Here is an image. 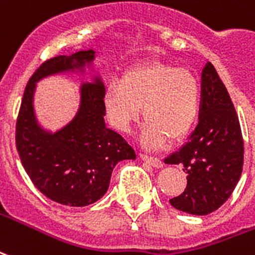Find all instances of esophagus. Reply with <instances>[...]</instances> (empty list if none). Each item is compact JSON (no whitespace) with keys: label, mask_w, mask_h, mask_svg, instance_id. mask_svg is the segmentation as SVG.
Segmentation results:
<instances>
[{"label":"esophagus","mask_w":255,"mask_h":255,"mask_svg":"<svg viewBox=\"0 0 255 255\" xmlns=\"http://www.w3.org/2000/svg\"><path fill=\"white\" fill-rule=\"evenodd\" d=\"M139 156L142 158L143 161L147 162V163H150V165L154 166V167H162V161L159 158H156V156H150L147 155V154H143V152H140Z\"/></svg>","instance_id":"obj_1"}]
</instances>
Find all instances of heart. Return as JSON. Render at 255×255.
I'll list each match as a JSON object with an SVG mask.
<instances>
[{"label": "heart", "instance_id": "heart-1", "mask_svg": "<svg viewBox=\"0 0 255 255\" xmlns=\"http://www.w3.org/2000/svg\"><path fill=\"white\" fill-rule=\"evenodd\" d=\"M104 107L113 127L128 132L143 116L147 122L143 144L159 148L170 136H186L201 109V86L192 71L165 63H150L128 70L123 80L107 86Z\"/></svg>", "mask_w": 255, "mask_h": 255}]
</instances>
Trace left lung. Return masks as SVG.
<instances>
[{
  "label": "left lung",
  "mask_w": 255,
  "mask_h": 255,
  "mask_svg": "<svg viewBox=\"0 0 255 255\" xmlns=\"http://www.w3.org/2000/svg\"><path fill=\"white\" fill-rule=\"evenodd\" d=\"M184 165L185 190L170 199L182 212L208 215L223 205L238 184L243 166V137L238 115L212 63L201 74L199 124L178 151L165 159Z\"/></svg>",
  "instance_id": "1"
}]
</instances>
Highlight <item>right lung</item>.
Instances as JSON below:
<instances>
[{
  "label": "right lung",
  "instance_id": "right-lung-1",
  "mask_svg": "<svg viewBox=\"0 0 255 255\" xmlns=\"http://www.w3.org/2000/svg\"><path fill=\"white\" fill-rule=\"evenodd\" d=\"M94 51H78L43 62L28 81L16 122V148L33 185L59 204L85 207L108 190L116 163L136 154L122 135L105 127L104 94L100 80L81 89V108L74 120L55 133L37 126L32 100L35 82L47 75L81 69Z\"/></svg>",
  "mask_w": 255,
  "mask_h": 255
}]
</instances>
